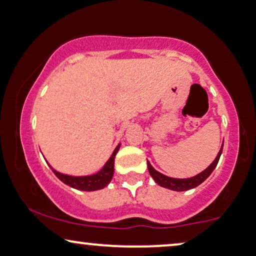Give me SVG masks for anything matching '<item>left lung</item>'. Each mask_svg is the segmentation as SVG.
<instances>
[{
  "mask_svg": "<svg viewBox=\"0 0 256 256\" xmlns=\"http://www.w3.org/2000/svg\"><path fill=\"white\" fill-rule=\"evenodd\" d=\"M222 149H224V144L221 146L220 152H218V156L215 158V160L212 162V164H209L204 172H201L200 174L195 175V176H193V178H174L166 176V175L161 174L160 172H158L156 169L152 168L150 162L147 161L149 174H150V176L154 178V181L156 182L158 186H161V187L172 189V190H175V192H184V190H188V189H193L195 187H198V184H201L202 182H204L206 178H207L209 175L212 174V172L214 170L215 167H216L218 160H220V156L222 154Z\"/></svg>",
  "mask_w": 256,
  "mask_h": 256,
  "instance_id": "left-lung-1",
  "label": "left lung"
}]
</instances>
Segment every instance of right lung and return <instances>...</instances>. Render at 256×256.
<instances>
[{
	"instance_id": "right-lung-1",
	"label": "right lung",
	"mask_w": 256,
	"mask_h": 256,
	"mask_svg": "<svg viewBox=\"0 0 256 256\" xmlns=\"http://www.w3.org/2000/svg\"><path fill=\"white\" fill-rule=\"evenodd\" d=\"M118 149H120V144L115 148L112 156L109 158V160L107 162H106L104 168H102L101 170L96 172V174L87 175V176H72V175L62 174V172L55 170L52 166H49V167L52 168V172H54L63 184L70 186L72 188L84 192L98 190V189H102L104 188L106 186H108L109 182L112 181V175H114V161Z\"/></svg>"
}]
</instances>
